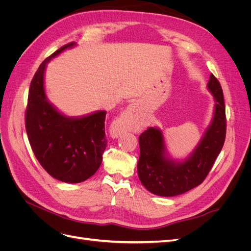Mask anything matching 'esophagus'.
Segmentation results:
<instances>
[{"instance_id": "esophagus-1", "label": "esophagus", "mask_w": 251, "mask_h": 251, "mask_svg": "<svg viewBox=\"0 0 251 251\" xmlns=\"http://www.w3.org/2000/svg\"><path fill=\"white\" fill-rule=\"evenodd\" d=\"M138 103L133 102L128 105L127 109L121 114L117 121V130L119 132H126L128 130H136L139 127V120L137 117Z\"/></svg>"}]
</instances>
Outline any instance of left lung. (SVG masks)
<instances>
[{"instance_id": "left-lung-1", "label": "left lung", "mask_w": 251, "mask_h": 251, "mask_svg": "<svg viewBox=\"0 0 251 251\" xmlns=\"http://www.w3.org/2000/svg\"><path fill=\"white\" fill-rule=\"evenodd\" d=\"M207 87L216 100L214 119L187 160L175 163L165 158L163 136L157 128L149 127L139 136L138 176L151 193L163 197L186 193L200 185L214 165L224 146L226 114L222 87L214 74H210Z\"/></svg>"}]
</instances>
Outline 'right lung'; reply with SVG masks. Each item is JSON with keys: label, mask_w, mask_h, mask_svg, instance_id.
<instances>
[{"label": "right lung", "mask_w": 251, "mask_h": 251, "mask_svg": "<svg viewBox=\"0 0 251 251\" xmlns=\"http://www.w3.org/2000/svg\"><path fill=\"white\" fill-rule=\"evenodd\" d=\"M73 45L60 47L40 65L30 83L25 111L26 132L36 159L53 178L68 183H78L93 176L101 164L108 143L104 132L107 112L67 118L46 100V64Z\"/></svg>", "instance_id": "add662e5"}]
</instances>
